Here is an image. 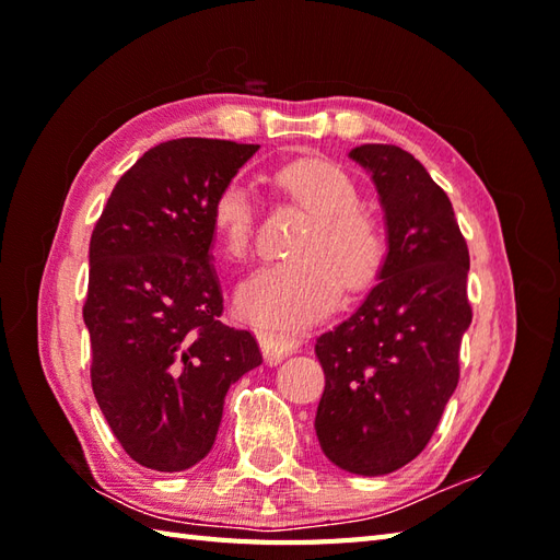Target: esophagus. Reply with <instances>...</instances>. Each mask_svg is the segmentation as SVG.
<instances>
[{
  "label": "esophagus",
  "instance_id": "obj_1",
  "mask_svg": "<svg viewBox=\"0 0 560 560\" xmlns=\"http://www.w3.org/2000/svg\"><path fill=\"white\" fill-rule=\"evenodd\" d=\"M261 353H265L267 363H279L283 355H291L299 349V337L289 335V331H273V329H259L257 331Z\"/></svg>",
  "mask_w": 560,
  "mask_h": 560
}]
</instances>
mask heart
Here are the masks:
<instances>
[{
  "label": "heart",
  "mask_w": 560,
  "mask_h": 560,
  "mask_svg": "<svg viewBox=\"0 0 560 560\" xmlns=\"http://www.w3.org/2000/svg\"><path fill=\"white\" fill-rule=\"evenodd\" d=\"M277 185L313 213L295 237L293 259L261 267L237 291V311L255 325L301 327L337 305L341 283L349 293L371 289L385 267L383 225L363 211L359 185L339 165L299 159L277 173ZM211 229L233 261L249 255L255 197L241 180L225 185L211 205Z\"/></svg>",
  "instance_id": "1"
}]
</instances>
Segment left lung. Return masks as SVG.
Listing matches in <instances>:
<instances>
[{
  "label": "left lung",
  "mask_w": 560,
  "mask_h": 560,
  "mask_svg": "<svg viewBox=\"0 0 560 560\" xmlns=\"http://www.w3.org/2000/svg\"><path fill=\"white\" fill-rule=\"evenodd\" d=\"M349 156L377 189L387 257L359 311L315 341V433L343 471L383 477L421 455L457 387L469 249L447 195L409 151L363 144Z\"/></svg>",
  "instance_id": "left-lung-1"
}]
</instances>
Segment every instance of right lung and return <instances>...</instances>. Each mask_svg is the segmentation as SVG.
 I'll use <instances>...</instances> for the list:
<instances>
[{
	"mask_svg": "<svg viewBox=\"0 0 560 560\" xmlns=\"http://www.w3.org/2000/svg\"><path fill=\"white\" fill-rule=\"evenodd\" d=\"M257 149L163 141L120 177L93 229L83 303L93 395L147 469L183 471L205 459L225 392L261 363L257 339L221 323L211 265V205Z\"/></svg>",
	"mask_w": 560,
	"mask_h": 560,
	"instance_id": "obj_1",
	"label": "right lung"
}]
</instances>
